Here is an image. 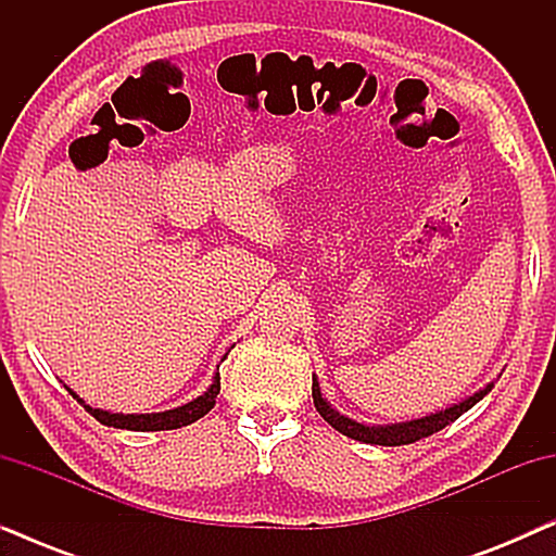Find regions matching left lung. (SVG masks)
Returning <instances> with one entry per match:
<instances>
[{
  "label": "left lung",
  "instance_id": "obj_1",
  "mask_svg": "<svg viewBox=\"0 0 556 556\" xmlns=\"http://www.w3.org/2000/svg\"><path fill=\"white\" fill-rule=\"evenodd\" d=\"M491 387L493 384L483 387V390L476 392L473 397L463 400L460 405L440 409V413H435V415L420 417V420L400 422V425H382V428H369V425L354 422V420H349V417L339 415L337 409H331L329 402L321 397V387H318L316 377H314V387H311V392H314V405L318 409V415H321L333 430H339L341 435L359 440V443H369V445H409V443H415V440H422V438L432 435V432L443 430L445 425H451L453 420H458L463 413H468V409L473 407L478 400H483L485 394L491 392Z\"/></svg>",
  "mask_w": 556,
  "mask_h": 556
}]
</instances>
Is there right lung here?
Segmentation results:
<instances>
[{
	"mask_svg": "<svg viewBox=\"0 0 556 556\" xmlns=\"http://www.w3.org/2000/svg\"><path fill=\"white\" fill-rule=\"evenodd\" d=\"M67 392L73 394L75 400L80 402L83 407L88 409L90 415L96 417L98 422L109 425V428H118V430H139V432H156V430H177V428H185V425H192L200 420L210 413L212 407H215L217 402V394H219V371L212 379L210 390L200 394V397L187 402V405H181L177 409H166V413H154V415H118V413H105V409H96L83 402L78 394H75L71 387H67Z\"/></svg>",
	"mask_w": 556,
	"mask_h": 556,
	"instance_id": "right-lung-1",
	"label": "right lung"
}]
</instances>
